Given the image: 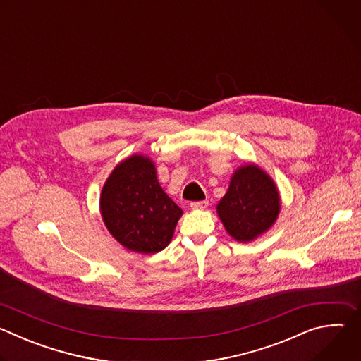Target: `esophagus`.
Masks as SVG:
<instances>
[{
	"label": "esophagus",
	"mask_w": 361,
	"mask_h": 361,
	"mask_svg": "<svg viewBox=\"0 0 361 361\" xmlns=\"http://www.w3.org/2000/svg\"><path fill=\"white\" fill-rule=\"evenodd\" d=\"M190 205H191V209H194V210H204V209L209 207V201H207V200L192 201Z\"/></svg>",
	"instance_id": "34e87169"
}]
</instances>
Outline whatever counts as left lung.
Here are the masks:
<instances>
[{
    "instance_id": "1",
    "label": "left lung",
    "mask_w": 361,
    "mask_h": 361,
    "mask_svg": "<svg viewBox=\"0 0 361 361\" xmlns=\"http://www.w3.org/2000/svg\"><path fill=\"white\" fill-rule=\"evenodd\" d=\"M279 212L280 197L273 180L254 164L234 173L228 191L217 205L227 233L244 243L267 231Z\"/></svg>"
}]
</instances>
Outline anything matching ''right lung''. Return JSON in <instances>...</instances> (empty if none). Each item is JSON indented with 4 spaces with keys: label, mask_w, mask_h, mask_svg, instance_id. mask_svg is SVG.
I'll use <instances>...</instances> for the list:
<instances>
[{
    "label": "right lung",
    "mask_w": 361,
    "mask_h": 361,
    "mask_svg": "<svg viewBox=\"0 0 361 361\" xmlns=\"http://www.w3.org/2000/svg\"><path fill=\"white\" fill-rule=\"evenodd\" d=\"M101 214L126 248L152 254L164 250L183 212L163 191L156 167L144 156L118 164L101 192Z\"/></svg>",
    "instance_id": "add662e5"
}]
</instances>
